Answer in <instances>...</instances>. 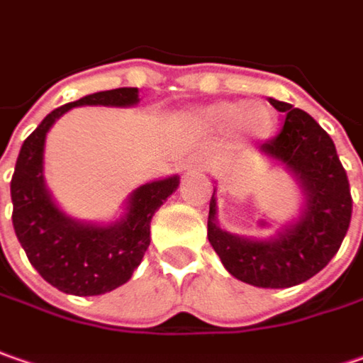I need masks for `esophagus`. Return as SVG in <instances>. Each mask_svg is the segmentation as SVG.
I'll return each mask as SVG.
<instances>
[{
	"label": "esophagus",
	"instance_id": "1",
	"mask_svg": "<svg viewBox=\"0 0 363 363\" xmlns=\"http://www.w3.org/2000/svg\"><path fill=\"white\" fill-rule=\"evenodd\" d=\"M189 168H195V170H203V168H207V158H205L203 154H195V156H191V160H189Z\"/></svg>",
	"mask_w": 363,
	"mask_h": 363
}]
</instances>
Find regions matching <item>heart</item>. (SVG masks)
Listing matches in <instances>:
<instances>
[{"label": "heart", "instance_id": "obj_1", "mask_svg": "<svg viewBox=\"0 0 363 363\" xmlns=\"http://www.w3.org/2000/svg\"><path fill=\"white\" fill-rule=\"evenodd\" d=\"M203 118L215 128H231L238 123L245 138L268 140L276 128V116L260 103L245 105L242 101H221L209 105Z\"/></svg>", "mask_w": 363, "mask_h": 363}]
</instances>
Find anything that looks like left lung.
I'll return each mask as SVG.
<instances>
[{
    "instance_id": "8db88e82",
    "label": "left lung",
    "mask_w": 363,
    "mask_h": 363,
    "mask_svg": "<svg viewBox=\"0 0 363 363\" xmlns=\"http://www.w3.org/2000/svg\"><path fill=\"white\" fill-rule=\"evenodd\" d=\"M284 125L264 142L260 152L282 164L296 179L305 207L296 221L274 235L254 240L217 225V199L209 203L207 238L225 270L238 280L260 289H289L321 272L337 254L350 221L352 193L333 140L307 111L270 99Z\"/></svg>"
}]
</instances>
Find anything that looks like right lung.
Returning <instances> with one entry per match:
<instances>
[{
  "instance_id": "add662e5",
  "label": "right lung",
  "mask_w": 363,
  "mask_h": 363,
  "mask_svg": "<svg viewBox=\"0 0 363 363\" xmlns=\"http://www.w3.org/2000/svg\"><path fill=\"white\" fill-rule=\"evenodd\" d=\"M138 89L99 91L50 111L28 135L11 177V221L30 264L58 291L74 296H95L125 284L150 245V221L170 197L179 177L138 186L128 199L123 217L109 223H85L58 209L44 184V144L56 119L72 107L107 105L132 107Z\"/></svg>"
}]
</instances>
